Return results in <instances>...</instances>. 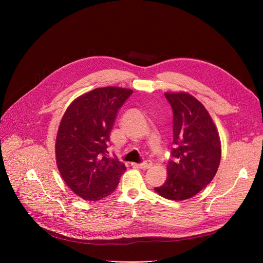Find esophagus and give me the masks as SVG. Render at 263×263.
Instances as JSON below:
<instances>
[{
    "label": "esophagus",
    "instance_id": "esophagus-1",
    "mask_svg": "<svg viewBox=\"0 0 263 263\" xmlns=\"http://www.w3.org/2000/svg\"><path fill=\"white\" fill-rule=\"evenodd\" d=\"M151 166H152V162L149 161V160H145V161H143L142 163L139 164V167H140V168H143V170L149 168Z\"/></svg>",
    "mask_w": 263,
    "mask_h": 263
}]
</instances>
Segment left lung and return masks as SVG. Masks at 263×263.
Masks as SVG:
<instances>
[{
    "instance_id": "8db88e82",
    "label": "left lung",
    "mask_w": 263,
    "mask_h": 263,
    "mask_svg": "<svg viewBox=\"0 0 263 263\" xmlns=\"http://www.w3.org/2000/svg\"><path fill=\"white\" fill-rule=\"evenodd\" d=\"M173 112V145L167 178L155 192L172 201L195 197L214 178L221 156L217 129L204 105L189 92H165Z\"/></svg>"
}]
</instances>
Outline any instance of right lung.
Here are the masks:
<instances>
[{
	"instance_id": "add662e5",
	"label": "right lung",
	"mask_w": 263,
	"mask_h": 263,
	"mask_svg": "<svg viewBox=\"0 0 263 263\" xmlns=\"http://www.w3.org/2000/svg\"><path fill=\"white\" fill-rule=\"evenodd\" d=\"M132 89L107 86L90 90L67 107L60 122L56 163L66 185L80 198L96 202L117 189L126 166L107 157V144L119 109Z\"/></svg>"
}]
</instances>
